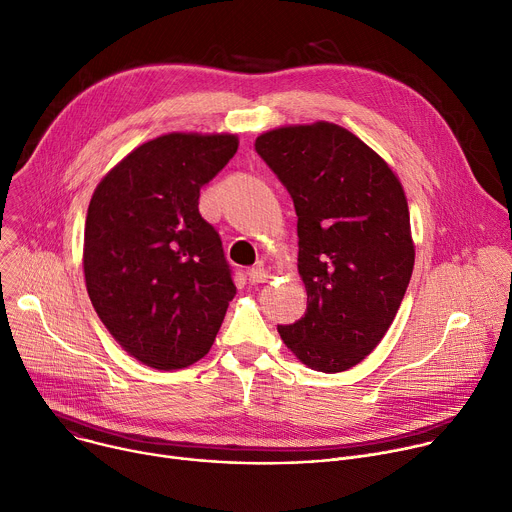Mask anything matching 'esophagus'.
<instances>
[{"label":"esophagus","instance_id":"34e87169","mask_svg":"<svg viewBox=\"0 0 512 512\" xmlns=\"http://www.w3.org/2000/svg\"><path fill=\"white\" fill-rule=\"evenodd\" d=\"M247 277H249V281H251L253 285H257V283H265V281L271 277V273L267 271V267H265L263 263H257L255 267H251V269L247 271Z\"/></svg>","mask_w":512,"mask_h":512}]
</instances>
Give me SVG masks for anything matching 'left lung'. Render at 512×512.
<instances>
[{"instance_id": "8db88e82", "label": "left lung", "mask_w": 512, "mask_h": 512, "mask_svg": "<svg viewBox=\"0 0 512 512\" xmlns=\"http://www.w3.org/2000/svg\"><path fill=\"white\" fill-rule=\"evenodd\" d=\"M255 150L294 198L308 291L306 316L277 332L306 367L348 371L391 328L413 273L405 190L373 148L330 121L265 131Z\"/></svg>"}]
</instances>
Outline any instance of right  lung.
Instances as JSON below:
<instances>
[{
	"label": "right lung",
	"mask_w": 512,
	"mask_h": 512,
	"mask_svg": "<svg viewBox=\"0 0 512 512\" xmlns=\"http://www.w3.org/2000/svg\"><path fill=\"white\" fill-rule=\"evenodd\" d=\"M235 133H166L97 184L85 223L89 298L141 364L186 369L212 346L237 287L200 188L237 154Z\"/></svg>",
	"instance_id": "right-lung-1"
}]
</instances>
